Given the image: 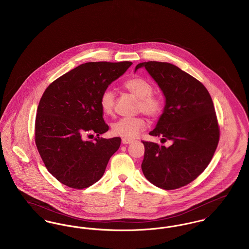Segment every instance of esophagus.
Masks as SVG:
<instances>
[{
  "label": "esophagus",
  "mask_w": 249,
  "mask_h": 249,
  "mask_svg": "<svg viewBox=\"0 0 249 249\" xmlns=\"http://www.w3.org/2000/svg\"><path fill=\"white\" fill-rule=\"evenodd\" d=\"M132 139H129V138H122V144L124 145H128V144H131L132 143Z\"/></svg>",
  "instance_id": "obj_1"
}]
</instances>
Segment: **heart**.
<instances>
[{"label":"heart","mask_w":249,"mask_h":249,"mask_svg":"<svg viewBox=\"0 0 249 249\" xmlns=\"http://www.w3.org/2000/svg\"><path fill=\"white\" fill-rule=\"evenodd\" d=\"M124 88L138 99L136 106L137 112H142L149 117H157L161 113L162 103L156 95L152 94V85L142 77H133L128 79ZM116 102L115 92L111 89H105L101 96V107L105 115H112ZM146 120L142 117H123L118 119L112 126V132L117 136L132 139L146 129Z\"/></svg>","instance_id":"obj_1"}]
</instances>
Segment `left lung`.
Wrapping results in <instances>:
<instances>
[{
    "label": "left lung",
    "instance_id": "8db88e82",
    "mask_svg": "<svg viewBox=\"0 0 249 249\" xmlns=\"http://www.w3.org/2000/svg\"><path fill=\"white\" fill-rule=\"evenodd\" d=\"M145 68L165 98L163 112L152 136L171 140L168 147L143 141L142 171L155 186L173 190L200 175L212 160L219 141V127L213 100L204 86L175 65L148 61Z\"/></svg>",
    "mask_w": 249,
    "mask_h": 249
}]
</instances>
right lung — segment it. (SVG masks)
<instances>
[{"label": "right lung", "instance_id": "right-lung-1", "mask_svg": "<svg viewBox=\"0 0 249 249\" xmlns=\"http://www.w3.org/2000/svg\"><path fill=\"white\" fill-rule=\"evenodd\" d=\"M132 62H89L67 72L46 88L36 117V145L46 168L61 183L84 189L104 174L121 139H105L109 130L101 107L103 91ZM94 132L95 142L83 135Z\"/></svg>", "mask_w": 249, "mask_h": 249}]
</instances>
